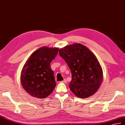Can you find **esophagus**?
<instances>
[{
  "label": "esophagus",
  "mask_w": 125,
  "mask_h": 125,
  "mask_svg": "<svg viewBox=\"0 0 125 125\" xmlns=\"http://www.w3.org/2000/svg\"><path fill=\"white\" fill-rule=\"evenodd\" d=\"M61 83H66V80L65 79H64L62 82H61Z\"/></svg>",
  "instance_id": "esophagus-1"
}]
</instances>
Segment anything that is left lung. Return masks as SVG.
<instances>
[{"label": "left lung", "instance_id": "obj_1", "mask_svg": "<svg viewBox=\"0 0 125 125\" xmlns=\"http://www.w3.org/2000/svg\"><path fill=\"white\" fill-rule=\"evenodd\" d=\"M59 54L71 70L72 92L82 98L95 93L102 82L103 72L94 54L86 46L74 43L60 49Z\"/></svg>", "mask_w": 125, "mask_h": 125}]
</instances>
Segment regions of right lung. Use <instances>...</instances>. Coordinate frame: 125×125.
Masks as SVG:
<instances>
[{"label":"right lung","mask_w":125,"mask_h":125,"mask_svg":"<svg viewBox=\"0 0 125 125\" xmlns=\"http://www.w3.org/2000/svg\"><path fill=\"white\" fill-rule=\"evenodd\" d=\"M58 52L57 48H40L32 53L25 64L21 82L23 88L32 96L46 98L55 87L54 71L50 64Z\"/></svg>","instance_id":"add662e5"}]
</instances>
